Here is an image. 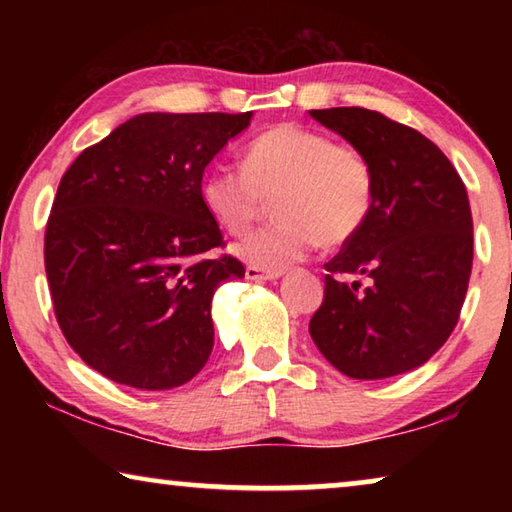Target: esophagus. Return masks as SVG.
I'll return each instance as SVG.
<instances>
[{
  "label": "esophagus",
  "instance_id": "1",
  "mask_svg": "<svg viewBox=\"0 0 512 512\" xmlns=\"http://www.w3.org/2000/svg\"><path fill=\"white\" fill-rule=\"evenodd\" d=\"M282 273H273V271H262V268H257V266H248L246 268V280H250V282H273V280H277V277H280Z\"/></svg>",
  "mask_w": 512,
  "mask_h": 512
}]
</instances>
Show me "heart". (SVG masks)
<instances>
[{
	"mask_svg": "<svg viewBox=\"0 0 512 512\" xmlns=\"http://www.w3.org/2000/svg\"><path fill=\"white\" fill-rule=\"evenodd\" d=\"M280 219L241 241L237 255L250 266L280 273L318 244L350 241L368 221L375 201L370 162L352 146L296 124H282L248 144L244 167L205 173L201 198L214 221L244 235L273 198Z\"/></svg>",
	"mask_w": 512,
	"mask_h": 512,
	"instance_id": "1",
	"label": "heart"
}]
</instances>
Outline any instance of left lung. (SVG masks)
I'll list each match as a JSON object with an SVG mask.
<instances>
[{
	"instance_id": "left-lung-1",
	"label": "left lung",
	"mask_w": 512,
	"mask_h": 512,
	"mask_svg": "<svg viewBox=\"0 0 512 512\" xmlns=\"http://www.w3.org/2000/svg\"><path fill=\"white\" fill-rule=\"evenodd\" d=\"M363 153L375 176L368 221L325 264L311 341L352 379L420 368L454 332L472 273V212L461 176L436 144L366 108L309 110ZM341 274H366V290Z\"/></svg>"
}]
</instances>
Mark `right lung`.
<instances>
[{
	"mask_svg": "<svg viewBox=\"0 0 512 512\" xmlns=\"http://www.w3.org/2000/svg\"><path fill=\"white\" fill-rule=\"evenodd\" d=\"M253 112H142L65 171L45 235L58 325L72 350L117 384L169 391L214 348L212 298L244 277L201 198L203 171Z\"/></svg>",
	"mask_w": 512,
	"mask_h": 512,
	"instance_id": "right-lung-1",
	"label": "right lung"
}]
</instances>
